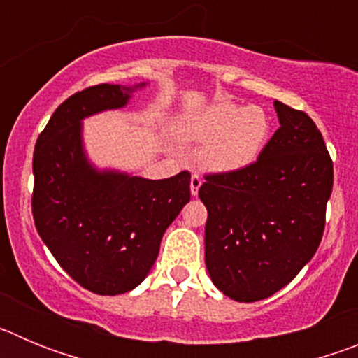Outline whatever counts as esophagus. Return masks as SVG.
<instances>
[{"label":"esophagus","instance_id":"esophagus-1","mask_svg":"<svg viewBox=\"0 0 358 358\" xmlns=\"http://www.w3.org/2000/svg\"><path fill=\"white\" fill-rule=\"evenodd\" d=\"M201 186H202V177L199 176V173H194V176H192V181H189V192H192L194 197H197L199 188H201Z\"/></svg>","mask_w":358,"mask_h":358}]
</instances>
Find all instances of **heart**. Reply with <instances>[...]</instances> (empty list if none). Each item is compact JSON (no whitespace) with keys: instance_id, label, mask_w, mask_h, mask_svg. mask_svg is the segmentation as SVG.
<instances>
[{"instance_id":"1","label":"heart","mask_w":358,"mask_h":358,"mask_svg":"<svg viewBox=\"0 0 358 358\" xmlns=\"http://www.w3.org/2000/svg\"><path fill=\"white\" fill-rule=\"evenodd\" d=\"M176 132L185 141L204 143L199 154L202 169L229 176L251 169L260 159L273 123L264 107L218 100L179 120Z\"/></svg>"}]
</instances>
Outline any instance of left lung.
Returning a JSON list of instances; mask_svg holds the SVG:
<instances>
[{
    "label": "left lung",
    "mask_w": 358,
    "mask_h": 358,
    "mask_svg": "<svg viewBox=\"0 0 358 358\" xmlns=\"http://www.w3.org/2000/svg\"><path fill=\"white\" fill-rule=\"evenodd\" d=\"M280 129L251 169L208 176L206 268L213 285L240 303L289 285L312 260L324 229L334 164L308 115L274 100Z\"/></svg>",
    "instance_id": "left-lung-1"
}]
</instances>
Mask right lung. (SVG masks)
I'll return each instance as SVG.
<instances>
[{
    "label": "right lung",
    "mask_w": 358,
    "mask_h": 358,
    "mask_svg": "<svg viewBox=\"0 0 358 358\" xmlns=\"http://www.w3.org/2000/svg\"><path fill=\"white\" fill-rule=\"evenodd\" d=\"M147 82L100 84L57 107L34 150L31 211L55 260L100 296L136 289L159 255L161 238L189 201V173L145 179L100 169L87 156L84 120L127 107Z\"/></svg>",
    "instance_id": "1"
}]
</instances>
